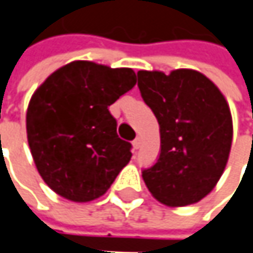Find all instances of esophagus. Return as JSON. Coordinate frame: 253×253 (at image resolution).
<instances>
[{
	"label": "esophagus",
	"mask_w": 253,
	"mask_h": 253,
	"mask_svg": "<svg viewBox=\"0 0 253 253\" xmlns=\"http://www.w3.org/2000/svg\"><path fill=\"white\" fill-rule=\"evenodd\" d=\"M140 145H142V139H140V137H136V139L133 140V148H134V149H139Z\"/></svg>",
	"instance_id": "34e87169"
}]
</instances>
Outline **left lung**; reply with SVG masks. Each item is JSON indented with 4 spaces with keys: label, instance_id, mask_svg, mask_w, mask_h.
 Instances as JSON below:
<instances>
[{
    "label": "left lung",
    "instance_id": "1",
    "mask_svg": "<svg viewBox=\"0 0 253 253\" xmlns=\"http://www.w3.org/2000/svg\"><path fill=\"white\" fill-rule=\"evenodd\" d=\"M137 86L161 131L156 162L142 171L161 203L194 204L217 184L232 146V116L218 88L193 69L139 71Z\"/></svg>",
    "mask_w": 253,
    "mask_h": 253
}]
</instances>
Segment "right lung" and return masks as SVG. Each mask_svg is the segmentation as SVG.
<instances>
[{
  "mask_svg": "<svg viewBox=\"0 0 253 253\" xmlns=\"http://www.w3.org/2000/svg\"><path fill=\"white\" fill-rule=\"evenodd\" d=\"M136 85L130 68L75 60L33 94L27 139L37 171L59 195L85 203L103 195L131 158L108 107Z\"/></svg>",
  "mask_w": 253,
  "mask_h": 253,
  "instance_id": "right-lung-1",
  "label": "right lung"
}]
</instances>
